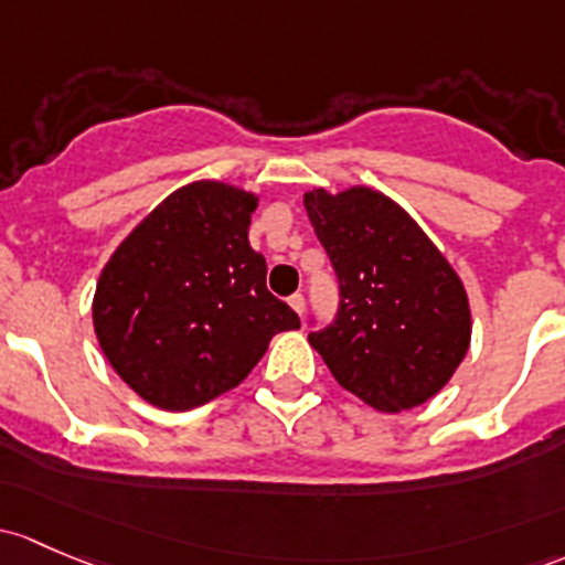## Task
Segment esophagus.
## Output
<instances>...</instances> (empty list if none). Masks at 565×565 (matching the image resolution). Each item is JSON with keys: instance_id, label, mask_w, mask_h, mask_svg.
<instances>
[{"instance_id": "esophagus-1", "label": "esophagus", "mask_w": 565, "mask_h": 565, "mask_svg": "<svg viewBox=\"0 0 565 565\" xmlns=\"http://www.w3.org/2000/svg\"><path fill=\"white\" fill-rule=\"evenodd\" d=\"M289 306H292V308H295V311H298V313H300V317H302V311H306V298H302V295H300V292H295V295H292V298H289Z\"/></svg>"}]
</instances>
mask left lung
Masks as SVG:
<instances>
[{"label": "left lung", "instance_id": "obj_1", "mask_svg": "<svg viewBox=\"0 0 565 565\" xmlns=\"http://www.w3.org/2000/svg\"><path fill=\"white\" fill-rule=\"evenodd\" d=\"M306 211L338 278V311L308 341L343 390L379 412L425 403L471 341L462 281L403 207L358 186L313 189Z\"/></svg>", "mask_w": 565, "mask_h": 565}]
</instances>
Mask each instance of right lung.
<instances>
[{
    "instance_id": "1",
    "label": "right lung",
    "mask_w": 565,
    "mask_h": 565,
    "mask_svg": "<svg viewBox=\"0 0 565 565\" xmlns=\"http://www.w3.org/2000/svg\"><path fill=\"white\" fill-rule=\"evenodd\" d=\"M257 198L216 181L189 183L116 248L94 295V330L142 401L189 412L237 387L276 332L300 319L267 292L248 246Z\"/></svg>"
}]
</instances>
